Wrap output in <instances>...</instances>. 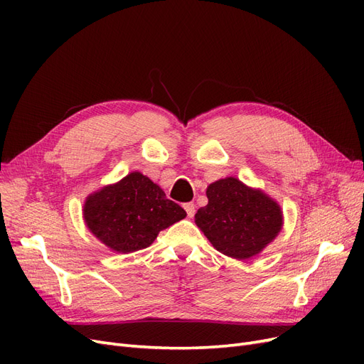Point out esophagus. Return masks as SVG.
Returning a JSON list of instances; mask_svg holds the SVG:
<instances>
[{
	"label": "esophagus",
	"instance_id": "esophagus-1",
	"mask_svg": "<svg viewBox=\"0 0 364 364\" xmlns=\"http://www.w3.org/2000/svg\"><path fill=\"white\" fill-rule=\"evenodd\" d=\"M183 208H185V211H186V215H188L190 218H193L194 213H196V205L193 202H188V203L183 205Z\"/></svg>",
	"mask_w": 364,
	"mask_h": 364
}]
</instances>
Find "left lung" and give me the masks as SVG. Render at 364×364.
I'll list each match as a JSON object with an SVG mask.
<instances>
[{
	"mask_svg": "<svg viewBox=\"0 0 364 364\" xmlns=\"http://www.w3.org/2000/svg\"><path fill=\"white\" fill-rule=\"evenodd\" d=\"M206 196L208 205L197 211L196 225L228 257L246 259L257 255L281 230L279 205L235 178L211 183Z\"/></svg>",
	"mask_w": 364,
	"mask_h": 364,
	"instance_id": "left-lung-1",
	"label": "left lung"
}]
</instances>
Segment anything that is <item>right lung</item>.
Instances as JSON below:
<instances>
[{
	"label": "right lung",
	"instance_id": "obj_1",
	"mask_svg": "<svg viewBox=\"0 0 364 364\" xmlns=\"http://www.w3.org/2000/svg\"><path fill=\"white\" fill-rule=\"evenodd\" d=\"M185 215L183 208L167 199L156 183L138 171L94 193L83 208L91 232L121 253L149 247L162 229Z\"/></svg>",
	"mask_w": 364,
	"mask_h": 364
}]
</instances>
